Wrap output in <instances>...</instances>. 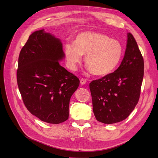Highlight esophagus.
Instances as JSON below:
<instances>
[{
  "label": "esophagus",
  "mask_w": 158,
  "mask_h": 158,
  "mask_svg": "<svg viewBox=\"0 0 158 158\" xmlns=\"http://www.w3.org/2000/svg\"><path fill=\"white\" fill-rule=\"evenodd\" d=\"M86 82H87V81L86 79H81V80H80V84L81 85H85L86 83Z\"/></svg>",
  "instance_id": "1"
}]
</instances>
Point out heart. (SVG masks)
I'll return each instance as SVG.
<instances>
[{"instance_id": "b5f03b06", "label": "heart", "mask_w": 158, "mask_h": 158, "mask_svg": "<svg viewBox=\"0 0 158 158\" xmlns=\"http://www.w3.org/2000/svg\"><path fill=\"white\" fill-rule=\"evenodd\" d=\"M66 63L71 70L85 56V64L95 76H106L113 72L118 66L123 56V47L119 41L94 31L79 33L73 43L64 47Z\"/></svg>"}]
</instances>
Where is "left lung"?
Returning a JSON list of instances; mask_svg holds the SVG:
<instances>
[{
  "mask_svg": "<svg viewBox=\"0 0 158 158\" xmlns=\"http://www.w3.org/2000/svg\"><path fill=\"white\" fill-rule=\"evenodd\" d=\"M143 73V58L135 38L128 32L125 54L119 67L89 83L97 120L111 124L127 118L139 101Z\"/></svg>",
  "mask_w": 158,
  "mask_h": 158,
  "instance_id": "1",
  "label": "left lung"
}]
</instances>
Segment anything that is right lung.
Listing matches in <instances>:
<instances>
[{
  "mask_svg": "<svg viewBox=\"0 0 158 158\" xmlns=\"http://www.w3.org/2000/svg\"><path fill=\"white\" fill-rule=\"evenodd\" d=\"M64 58L61 40L44 29L32 33L19 57L16 76L23 103L49 123L69 118L70 98L79 85V79L60 64Z\"/></svg>",
  "mask_w": 158,
  "mask_h": 158,
  "instance_id": "obj_1",
  "label": "right lung"
}]
</instances>
